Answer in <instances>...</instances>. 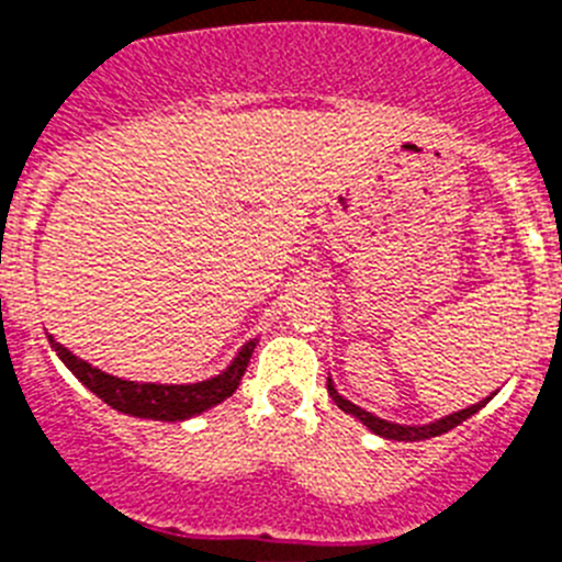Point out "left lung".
<instances>
[{
  "mask_svg": "<svg viewBox=\"0 0 562 562\" xmlns=\"http://www.w3.org/2000/svg\"><path fill=\"white\" fill-rule=\"evenodd\" d=\"M327 392L333 394V401H336V406L341 408V412H347V414H352V417L361 419L369 431L378 434V437L397 439V442H417V439H431V437H439V434H445V431H451V428H457L459 423H464L468 417H473V414H476L479 408H482L484 403L493 397V394H490L487 401L476 403V406L462 408V412H457V414H448V417L437 419V423H428V426H401V423H389V419H381V417H375V414L363 412V408L356 406V403L344 401L341 394L333 389V383H327Z\"/></svg>",
  "mask_w": 562,
  "mask_h": 562,
  "instance_id": "obj_1",
  "label": "left lung"
}]
</instances>
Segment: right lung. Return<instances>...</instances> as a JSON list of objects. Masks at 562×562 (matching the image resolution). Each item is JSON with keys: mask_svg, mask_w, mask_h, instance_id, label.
<instances>
[{"mask_svg": "<svg viewBox=\"0 0 562 562\" xmlns=\"http://www.w3.org/2000/svg\"><path fill=\"white\" fill-rule=\"evenodd\" d=\"M47 338L49 344H53V350L58 352L60 361L67 363L69 372H72L86 389H92L100 401L109 403V406L117 408V412L131 414V417L165 419V423H179V419L195 417V414L206 412V408L218 406L226 397H232L235 389L240 386V378H244L246 367H249V358L251 352H255L257 344V338L244 344V350L237 352L235 361H232L221 375L210 378V381L168 386V383H136L105 375L98 367L72 356V352H69L64 344L55 341L53 336Z\"/></svg>", "mask_w": 562, "mask_h": 562, "instance_id": "add662e5", "label": "right lung"}]
</instances>
